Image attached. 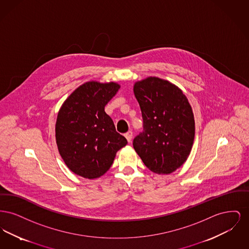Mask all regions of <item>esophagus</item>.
Masks as SVG:
<instances>
[{"label":"esophagus","mask_w":249,"mask_h":249,"mask_svg":"<svg viewBox=\"0 0 249 249\" xmlns=\"http://www.w3.org/2000/svg\"><path fill=\"white\" fill-rule=\"evenodd\" d=\"M125 137H126V139L128 140V142H130V141H131V138H132V131L129 130L128 132H126V133H125Z\"/></svg>","instance_id":"34e87169"}]
</instances>
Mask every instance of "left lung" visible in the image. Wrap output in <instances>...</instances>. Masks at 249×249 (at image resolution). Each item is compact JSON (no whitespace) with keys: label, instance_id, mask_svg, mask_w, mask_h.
I'll return each mask as SVG.
<instances>
[{"label":"left lung","instance_id":"8db88e82","mask_svg":"<svg viewBox=\"0 0 249 249\" xmlns=\"http://www.w3.org/2000/svg\"><path fill=\"white\" fill-rule=\"evenodd\" d=\"M143 130L133 139L142 162L159 175L175 172L189 158L195 135L193 112L176 85L150 76L133 86Z\"/></svg>","mask_w":249,"mask_h":249}]
</instances>
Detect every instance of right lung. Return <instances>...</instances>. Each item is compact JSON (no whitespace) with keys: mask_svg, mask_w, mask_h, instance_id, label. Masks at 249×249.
I'll use <instances>...</instances> for the list:
<instances>
[{"mask_svg":"<svg viewBox=\"0 0 249 249\" xmlns=\"http://www.w3.org/2000/svg\"><path fill=\"white\" fill-rule=\"evenodd\" d=\"M119 88L115 82H86L59 109L55 128L58 149L65 164L77 176L102 177L117 152L128 143L105 111Z\"/></svg>","mask_w":249,"mask_h":249,"instance_id":"add662e5","label":"right lung"}]
</instances>
